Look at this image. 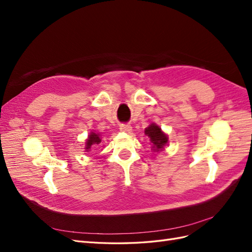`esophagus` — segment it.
<instances>
[{"label":"esophagus","instance_id":"1","mask_svg":"<svg viewBox=\"0 0 252 252\" xmlns=\"http://www.w3.org/2000/svg\"><path fill=\"white\" fill-rule=\"evenodd\" d=\"M120 130L123 132H131L132 131V127L130 125H121L120 126Z\"/></svg>","mask_w":252,"mask_h":252}]
</instances>
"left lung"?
Returning a JSON list of instances; mask_svg holds the SVG:
<instances>
[{
  "instance_id": "left-lung-1",
  "label": "left lung",
  "mask_w": 252,
  "mask_h": 252,
  "mask_svg": "<svg viewBox=\"0 0 252 252\" xmlns=\"http://www.w3.org/2000/svg\"><path fill=\"white\" fill-rule=\"evenodd\" d=\"M144 132L148 136L152 145L151 150L157 152L162 151L164 147L167 146V144H168V135L156 123H151L147 128H145Z\"/></svg>"
}]
</instances>
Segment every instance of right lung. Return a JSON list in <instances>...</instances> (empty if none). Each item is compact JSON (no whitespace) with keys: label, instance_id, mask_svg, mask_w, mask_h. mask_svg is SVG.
<instances>
[{"label":"right lung","instance_id":"add662e5","mask_svg":"<svg viewBox=\"0 0 252 252\" xmlns=\"http://www.w3.org/2000/svg\"><path fill=\"white\" fill-rule=\"evenodd\" d=\"M101 142H102V139H101L100 133L93 130L89 133L88 138L85 142V150L90 151L91 147H93V145H98Z\"/></svg>","mask_w":252,"mask_h":252}]
</instances>
